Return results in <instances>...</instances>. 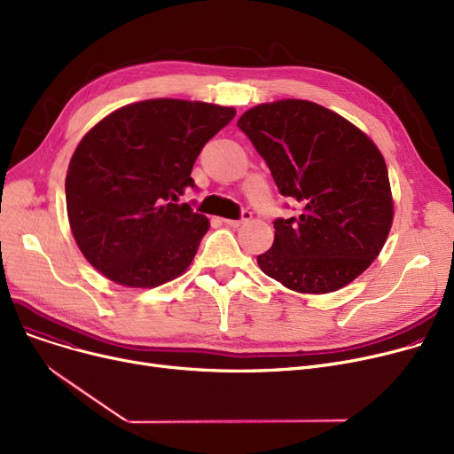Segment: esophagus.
Segmentation results:
<instances>
[{"label":"esophagus","instance_id":"esophagus-1","mask_svg":"<svg viewBox=\"0 0 454 454\" xmlns=\"http://www.w3.org/2000/svg\"><path fill=\"white\" fill-rule=\"evenodd\" d=\"M252 219V213L250 211H243V217L239 221H233V219H224V224L231 226V228H239L241 224H247Z\"/></svg>","mask_w":454,"mask_h":454}]
</instances>
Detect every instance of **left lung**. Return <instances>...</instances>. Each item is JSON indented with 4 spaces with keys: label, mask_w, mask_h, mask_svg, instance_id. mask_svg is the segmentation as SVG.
I'll return each mask as SVG.
<instances>
[{
    "label": "left lung",
    "mask_w": 454,
    "mask_h": 454,
    "mask_svg": "<svg viewBox=\"0 0 454 454\" xmlns=\"http://www.w3.org/2000/svg\"><path fill=\"white\" fill-rule=\"evenodd\" d=\"M239 127L265 158L279 193L303 204L274 221L257 265L301 294L339 291L383 250L394 221L388 169L375 143L342 115L303 99L247 110Z\"/></svg>",
    "instance_id": "1"
}]
</instances>
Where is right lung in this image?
I'll return each mask as SVG.
<instances>
[{"label":"right lung","mask_w":454,"mask_h":454,"mask_svg":"<svg viewBox=\"0 0 454 454\" xmlns=\"http://www.w3.org/2000/svg\"><path fill=\"white\" fill-rule=\"evenodd\" d=\"M235 108L185 99L121 106L91 127L69 160L66 207L88 263L110 281L151 289L195 259L206 215L176 204L206 143Z\"/></svg>","instance_id":"add662e5"}]
</instances>
